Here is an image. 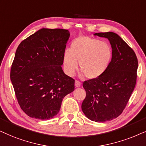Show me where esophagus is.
I'll return each instance as SVG.
<instances>
[{"label":"esophagus","instance_id":"1","mask_svg":"<svg viewBox=\"0 0 146 146\" xmlns=\"http://www.w3.org/2000/svg\"><path fill=\"white\" fill-rule=\"evenodd\" d=\"M75 87H80L81 86V82L80 81H75Z\"/></svg>","mask_w":146,"mask_h":146}]
</instances>
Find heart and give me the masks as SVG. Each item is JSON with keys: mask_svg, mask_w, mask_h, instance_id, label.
I'll use <instances>...</instances> for the list:
<instances>
[{"mask_svg": "<svg viewBox=\"0 0 146 146\" xmlns=\"http://www.w3.org/2000/svg\"><path fill=\"white\" fill-rule=\"evenodd\" d=\"M113 59V50L106 42L88 37L79 36L72 41L71 48L63 53L64 71L73 75L79 67L88 79H98L108 69Z\"/></svg>", "mask_w": 146, "mask_h": 146, "instance_id": "heart-1", "label": "heart"}]
</instances>
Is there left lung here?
Wrapping results in <instances>:
<instances>
[{
	"label": "left lung",
	"instance_id": "1",
	"mask_svg": "<svg viewBox=\"0 0 146 146\" xmlns=\"http://www.w3.org/2000/svg\"><path fill=\"white\" fill-rule=\"evenodd\" d=\"M94 35L110 40L113 59L102 77L83 83L86 97L81 109L89 119L105 122L123 112L136 84L138 65L135 52L117 34L108 32Z\"/></svg>",
	"mask_w": 146,
	"mask_h": 146
}]
</instances>
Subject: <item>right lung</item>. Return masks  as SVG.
I'll return each mask as SVG.
<instances>
[{
  "instance_id": "obj_1",
  "label": "right lung",
  "mask_w": 146,
  "mask_h": 146,
  "mask_svg": "<svg viewBox=\"0 0 146 146\" xmlns=\"http://www.w3.org/2000/svg\"><path fill=\"white\" fill-rule=\"evenodd\" d=\"M70 33L62 29H41L19 44L11 80L21 108L32 118L46 120L59 113L75 80L61 66Z\"/></svg>"
}]
</instances>
